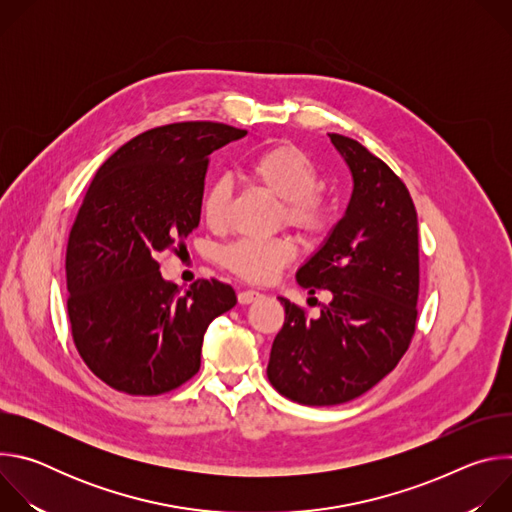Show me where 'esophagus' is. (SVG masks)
<instances>
[{
	"mask_svg": "<svg viewBox=\"0 0 512 512\" xmlns=\"http://www.w3.org/2000/svg\"><path fill=\"white\" fill-rule=\"evenodd\" d=\"M259 298H261V294H259L257 289H243V291H239V296H237L239 304H251V302H255Z\"/></svg>",
	"mask_w": 512,
	"mask_h": 512,
	"instance_id": "34e87169",
	"label": "esophagus"
}]
</instances>
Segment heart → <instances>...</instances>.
<instances>
[{"instance_id":"heart-1","label":"heart","mask_w":512,"mask_h":512,"mask_svg":"<svg viewBox=\"0 0 512 512\" xmlns=\"http://www.w3.org/2000/svg\"><path fill=\"white\" fill-rule=\"evenodd\" d=\"M249 176L275 198L281 200L285 223L298 231L320 237L330 227V206L316 190L320 172L312 158L296 145L281 143L259 152L247 164ZM231 200L227 180H216L204 196L202 212L210 227H221ZM296 257V245L291 239H239L221 251V263L235 275L267 283Z\"/></svg>"}]
</instances>
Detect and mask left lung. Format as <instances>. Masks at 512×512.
I'll return each mask as SVG.
<instances>
[{
    "label": "left lung",
    "mask_w": 512,
    "mask_h": 512,
    "mask_svg": "<svg viewBox=\"0 0 512 512\" xmlns=\"http://www.w3.org/2000/svg\"><path fill=\"white\" fill-rule=\"evenodd\" d=\"M352 174V196L324 245L298 269L310 294L328 289L320 316L279 298L269 383L314 407L352 401L385 379L415 334L419 296L417 212L401 178L356 139L330 133Z\"/></svg>",
    "instance_id": "left-lung-1"
}]
</instances>
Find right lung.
Instances as JSON below:
<instances>
[{
	"label": "right lung",
	"instance_id": "add662e5",
	"mask_svg": "<svg viewBox=\"0 0 512 512\" xmlns=\"http://www.w3.org/2000/svg\"><path fill=\"white\" fill-rule=\"evenodd\" d=\"M245 135L225 123H170L97 170L68 235L66 308L81 358L115 391L150 397L184 385L200 369L208 324L237 304L218 279L180 296L156 257L198 227L210 154Z\"/></svg>",
	"mask_w": 512,
	"mask_h": 512
}]
</instances>
